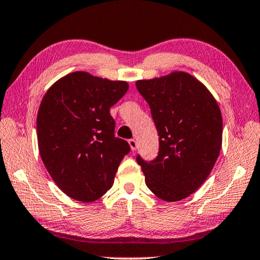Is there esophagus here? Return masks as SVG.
<instances>
[{
  "label": "esophagus",
  "mask_w": 260,
  "mask_h": 260,
  "mask_svg": "<svg viewBox=\"0 0 260 260\" xmlns=\"http://www.w3.org/2000/svg\"><path fill=\"white\" fill-rule=\"evenodd\" d=\"M129 145H130V148H131V150H133V151H135V150L137 149V142H136V139H129Z\"/></svg>",
  "instance_id": "obj_1"
}]
</instances>
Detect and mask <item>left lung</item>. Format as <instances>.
<instances>
[{"label":"left lung","instance_id":"left-lung-1","mask_svg":"<svg viewBox=\"0 0 260 260\" xmlns=\"http://www.w3.org/2000/svg\"><path fill=\"white\" fill-rule=\"evenodd\" d=\"M155 122L159 150L146 161L137 155L145 184L158 198L189 197L208 178L221 148L223 119L211 92L191 75L136 82Z\"/></svg>","mask_w":260,"mask_h":260}]
</instances>
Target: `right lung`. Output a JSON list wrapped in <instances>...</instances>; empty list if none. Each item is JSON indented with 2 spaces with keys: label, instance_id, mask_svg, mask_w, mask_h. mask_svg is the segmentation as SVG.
<instances>
[{
  "label": "right lung",
  "instance_id": "add662e5",
  "mask_svg": "<svg viewBox=\"0 0 260 260\" xmlns=\"http://www.w3.org/2000/svg\"><path fill=\"white\" fill-rule=\"evenodd\" d=\"M127 89L126 82L76 71L44 95L36 125L41 158L70 198L90 203L111 189L130 145L115 136L110 108Z\"/></svg>",
  "mask_w": 260,
  "mask_h": 260
}]
</instances>
